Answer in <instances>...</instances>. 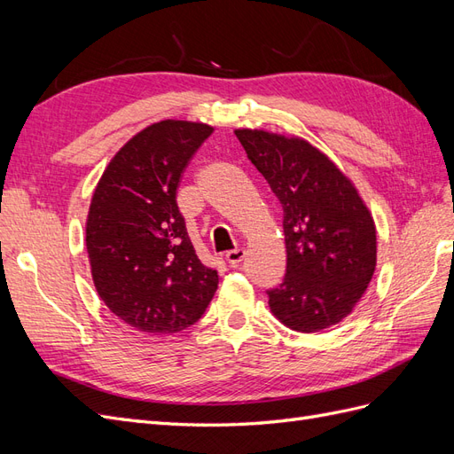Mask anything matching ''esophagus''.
Masks as SVG:
<instances>
[{
	"instance_id": "esophagus-1",
	"label": "esophagus",
	"mask_w": 454,
	"mask_h": 454,
	"mask_svg": "<svg viewBox=\"0 0 454 454\" xmlns=\"http://www.w3.org/2000/svg\"><path fill=\"white\" fill-rule=\"evenodd\" d=\"M244 257H246V250H242V248L231 250V252L225 254V259H227V263H229L231 267H239L240 261H242Z\"/></svg>"
}]
</instances>
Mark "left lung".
<instances>
[{
  "mask_svg": "<svg viewBox=\"0 0 454 454\" xmlns=\"http://www.w3.org/2000/svg\"><path fill=\"white\" fill-rule=\"evenodd\" d=\"M235 134L284 208L287 267L267 292L270 312L301 333L339 324L373 278V215L350 177L307 140L257 129Z\"/></svg>",
  "mask_w": 454,
  "mask_h": 454,
  "instance_id": "obj_1",
  "label": "left lung"
}]
</instances>
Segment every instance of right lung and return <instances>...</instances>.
<instances>
[{
  "mask_svg": "<svg viewBox=\"0 0 454 454\" xmlns=\"http://www.w3.org/2000/svg\"><path fill=\"white\" fill-rule=\"evenodd\" d=\"M212 132L204 122H153L117 151L94 189L87 215L94 287L138 332H182L217 290V272L200 263L176 202L187 162Z\"/></svg>",
  "mask_w": 454,
  "mask_h": 454,
  "instance_id": "obj_1",
  "label": "right lung"
}]
</instances>
